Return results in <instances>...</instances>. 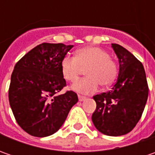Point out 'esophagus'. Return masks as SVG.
<instances>
[{
	"label": "esophagus",
	"instance_id": "esophagus-1",
	"mask_svg": "<svg viewBox=\"0 0 155 155\" xmlns=\"http://www.w3.org/2000/svg\"><path fill=\"white\" fill-rule=\"evenodd\" d=\"M86 97H84V96H80V95H78V100L82 102V101H84V100H85Z\"/></svg>",
	"mask_w": 155,
	"mask_h": 155
}]
</instances>
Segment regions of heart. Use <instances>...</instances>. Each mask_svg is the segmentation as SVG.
<instances>
[{"label": "heart", "mask_w": 155, "mask_h": 155, "mask_svg": "<svg viewBox=\"0 0 155 155\" xmlns=\"http://www.w3.org/2000/svg\"><path fill=\"white\" fill-rule=\"evenodd\" d=\"M87 77L77 81L71 89L77 92L91 94L97 91L99 85L109 86L117 73V66L110 54L97 46H86L78 49L75 57H64L61 61V72L64 79L74 82L85 69Z\"/></svg>", "instance_id": "heart-1"}]
</instances>
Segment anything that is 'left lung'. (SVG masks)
<instances>
[{
  "label": "left lung",
  "instance_id": "left-lung-1",
  "mask_svg": "<svg viewBox=\"0 0 155 155\" xmlns=\"http://www.w3.org/2000/svg\"><path fill=\"white\" fill-rule=\"evenodd\" d=\"M118 58L119 73L112 90L96 95L94 126L102 134L120 136L129 133L141 117L148 97L142 64L122 45L111 44Z\"/></svg>",
  "mask_w": 155,
  "mask_h": 155
}]
</instances>
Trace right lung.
<instances>
[{
  "label": "right lung",
  "mask_w": 155,
  "mask_h": 155,
  "mask_svg": "<svg viewBox=\"0 0 155 155\" xmlns=\"http://www.w3.org/2000/svg\"><path fill=\"white\" fill-rule=\"evenodd\" d=\"M72 47L62 43H42L15 64L9 104L17 123L33 136L45 137L56 133L78 101L71 91L57 95L66 85L61 61Z\"/></svg>",
  "instance_id": "obj_1"
}]
</instances>
